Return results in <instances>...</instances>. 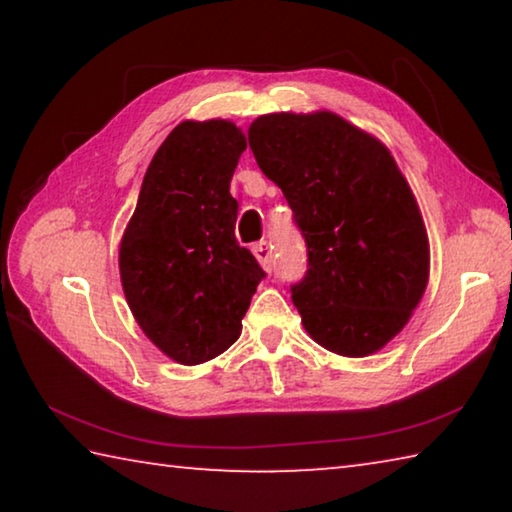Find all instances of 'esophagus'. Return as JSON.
Returning a JSON list of instances; mask_svg holds the SVG:
<instances>
[{"mask_svg": "<svg viewBox=\"0 0 512 512\" xmlns=\"http://www.w3.org/2000/svg\"><path fill=\"white\" fill-rule=\"evenodd\" d=\"M253 253L257 257V262L262 264L264 271H271L273 268V246L268 244V241H259V244H255Z\"/></svg>", "mask_w": 512, "mask_h": 512, "instance_id": "esophagus-1", "label": "esophagus"}]
</instances>
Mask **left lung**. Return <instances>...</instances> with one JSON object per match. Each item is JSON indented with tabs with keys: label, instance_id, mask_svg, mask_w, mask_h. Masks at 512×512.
Returning a JSON list of instances; mask_svg holds the SVG:
<instances>
[{
	"label": "left lung",
	"instance_id": "left-lung-1",
	"mask_svg": "<svg viewBox=\"0 0 512 512\" xmlns=\"http://www.w3.org/2000/svg\"><path fill=\"white\" fill-rule=\"evenodd\" d=\"M248 142L307 241L309 271L291 287L302 327L341 357L379 352L411 320L431 268L420 205L388 146L332 110L262 115Z\"/></svg>",
	"mask_w": 512,
	"mask_h": 512
}]
</instances>
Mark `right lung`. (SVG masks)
<instances>
[{
  "label": "right lung",
  "mask_w": 512,
  "mask_h": 512,
  "mask_svg": "<svg viewBox=\"0 0 512 512\" xmlns=\"http://www.w3.org/2000/svg\"><path fill=\"white\" fill-rule=\"evenodd\" d=\"M246 135L230 119H185L144 173L119 241L128 307L155 348L198 366L241 334L264 271L235 239L230 180Z\"/></svg>",
  "instance_id": "right-lung-1"
}]
</instances>
